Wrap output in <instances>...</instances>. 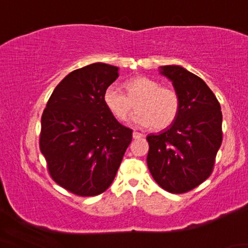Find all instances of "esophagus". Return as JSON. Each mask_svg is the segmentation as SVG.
Segmentation results:
<instances>
[{"label":"esophagus","mask_w":248,"mask_h":248,"mask_svg":"<svg viewBox=\"0 0 248 248\" xmlns=\"http://www.w3.org/2000/svg\"><path fill=\"white\" fill-rule=\"evenodd\" d=\"M132 136H133L134 140H140V139L143 138V134L140 133V132H136V131H133Z\"/></svg>","instance_id":"34e87169"}]
</instances>
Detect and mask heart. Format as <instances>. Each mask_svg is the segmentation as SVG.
Returning <instances> with one entry per match:
<instances>
[{
  "instance_id": "heart-1",
  "label": "heart",
  "mask_w": 248,
  "mask_h": 248,
  "mask_svg": "<svg viewBox=\"0 0 248 248\" xmlns=\"http://www.w3.org/2000/svg\"><path fill=\"white\" fill-rule=\"evenodd\" d=\"M127 93L113 84L105 89L103 101L116 119L124 121L136 108L139 113L133 121L141 127H152L161 131L175 123L181 108V101L176 89L161 86L154 78L140 76L125 84Z\"/></svg>"
}]
</instances>
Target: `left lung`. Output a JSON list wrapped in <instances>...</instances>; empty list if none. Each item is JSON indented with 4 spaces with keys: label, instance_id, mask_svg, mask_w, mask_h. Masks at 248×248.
<instances>
[{
    "label": "left lung",
    "instance_id": "obj_1",
    "mask_svg": "<svg viewBox=\"0 0 248 248\" xmlns=\"http://www.w3.org/2000/svg\"><path fill=\"white\" fill-rule=\"evenodd\" d=\"M160 73L172 82L181 108L170 128L147 136V165L162 188L182 194L212 173L223 140V115L215 94L199 77L176 65L160 67Z\"/></svg>",
    "mask_w": 248,
    "mask_h": 248
}]
</instances>
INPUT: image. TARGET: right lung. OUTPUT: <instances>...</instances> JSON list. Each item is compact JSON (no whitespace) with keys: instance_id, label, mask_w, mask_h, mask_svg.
<instances>
[{"instance_id":"obj_1","label":"right lung","mask_w":248,"mask_h":248,"mask_svg":"<svg viewBox=\"0 0 248 248\" xmlns=\"http://www.w3.org/2000/svg\"><path fill=\"white\" fill-rule=\"evenodd\" d=\"M118 67L96 62L70 72L55 87L41 116L39 147L52 179L87 197L107 191L133 131L105 107L103 94Z\"/></svg>"}]
</instances>
